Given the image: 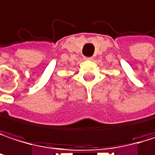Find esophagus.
<instances>
[{
    "label": "esophagus",
    "instance_id": "34e87169",
    "mask_svg": "<svg viewBox=\"0 0 155 155\" xmlns=\"http://www.w3.org/2000/svg\"><path fill=\"white\" fill-rule=\"evenodd\" d=\"M84 59H85V60H89V61H91V60L93 59V58H92V57H85V58H84Z\"/></svg>",
    "mask_w": 155,
    "mask_h": 155
}]
</instances>
